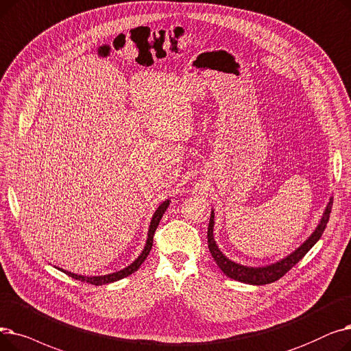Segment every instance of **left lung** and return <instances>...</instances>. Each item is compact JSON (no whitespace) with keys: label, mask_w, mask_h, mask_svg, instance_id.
<instances>
[{"label":"left lung","mask_w":351,"mask_h":351,"mask_svg":"<svg viewBox=\"0 0 351 351\" xmlns=\"http://www.w3.org/2000/svg\"><path fill=\"white\" fill-rule=\"evenodd\" d=\"M331 206H332V198H330V202L323 213L322 220L319 226L315 227V230L311 232V236L300 245L297 250L291 254H289L286 258H282L277 263H273L270 265H264V267H248V265H241L236 261H231L227 258L221 252L219 245L215 244L214 234H213V228H214V211H211L210 217V223H208V230H207V239H208V250L217 263V265L220 267L221 271L232 278L241 282H247V285H253V286H263V285H270V282L277 281L285 276L289 270H291L293 267L302 260L307 253L308 250L320 240L323 231L328 223L330 219V213H331Z\"/></svg>","instance_id":"1"}]
</instances>
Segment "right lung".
Returning <instances> with one entry per match:
<instances>
[{"label":"right lung","instance_id":"obj_1","mask_svg":"<svg viewBox=\"0 0 351 351\" xmlns=\"http://www.w3.org/2000/svg\"><path fill=\"white\" fill-rule=\"evenodd\" d=\"M170 206V199H165V202H162L158 208L156 210L153 219H152V223H149V228H148V234H147V243L144 245V250L141 252V254L138 256V258H136L134 261H132L130 265H127L125 269L120 270V271H115V273H111V274H106V276H78V274H74L71 271H65L62 269H60L62 273H65L66 276H70L75 280H80V281H84V282H90V285H94V286H103V285H108V282H114L117 280H121L130 274H132L134 271H137L140 269V265L144 263V260L147 258V256L149 254V252H152V247H153V237H154V232L158 227V223L161 220L162 214L165 213L167 207Z\"/></svg>","mask_w":351,"mask_h":351}]
</instances>
